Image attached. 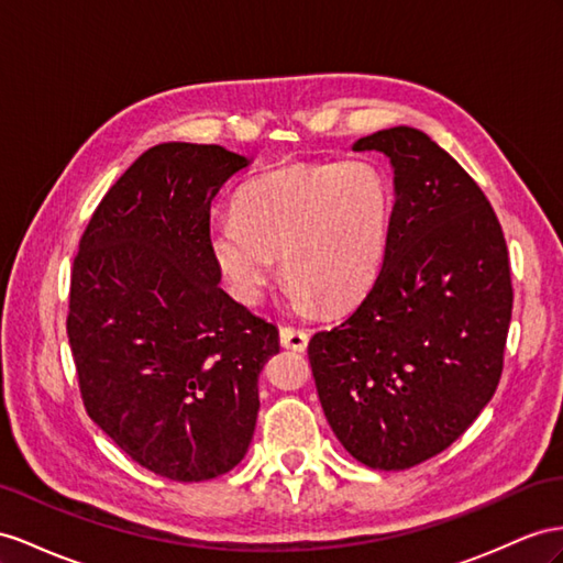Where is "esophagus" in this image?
Returning <instances> with one entry per match:
<instances>
[{"instance_id":"obj_1","label":"esophagus","mask_w":563,"mask_h":563,"mask_svg":"<svg viewBox=\"0 0 563 563\" xmlns=\"http://www.w3.org/2000/svg\"><path fill=\"white\" fill-rule=\"evenodd\" d=\"M280 344L285 350H295V352H305L309 344V333L305 328H295V325H283L280 328Z\"/></svg>"}]
</instances>
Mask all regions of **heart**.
<instances>
[{
    "instance_id": "heart-1",
    "label": "heart",
    "mask_w": 563,
    "mask_h": 563,
    "mask_svg": "<svg viewBox=\"0 0 563 563\" xmlns=\"http://www.w3.org/2000/svg\"><path fill=\"white\" fill-rule=\"evenodd\" d=\"M393 207L390 180L376 164H290L242 187L235 216L211 223V254L244 305L264 297L280 254L295 309L313 299L338 309L376 280Z\"/></svg>"
}]
</instances>
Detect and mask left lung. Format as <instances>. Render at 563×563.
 Returning a JSON list of instances; mask_svg holds the SVG:
<instances>
[{
    "mask_svg": "<svg viewBox=\"0 0 563 563\" xmlns=\"http://www.w3.org/2000/svg\"><path fill=\"white\" fill-rule=\"evenodd\" d=\"M395 168L376 283L309 342L325 419L356 461L405 471L446 450L493 399L511 321V271L487 197L409 125L354 142Z\"/></svg>",
    "mask_w": 563,
    "mask_h": 563,
    "instance_id": "obj_1",
    "label": "left lung"
}]
</instances>
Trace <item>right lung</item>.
Masks as SVG:
<instances>
[{
  "label": "right lung",
  "instance_id": "right-lung-1",
  "mask_svg": "<svg viewBox=\"0 0 563 563\" xmlns=\"http://www.w3.org/2000/svg\"><path fill=\"white\" fill-rule=\"evenodd\" d=\"M250 166L219 144L164 142L99 201L70 273L68 342L90 419L147 471L199 483L254 435L278 328L223 292L211 201Z\"/></svg>",
  "mask_w": 563,
  "mask_h": 563
}]
</instances>
